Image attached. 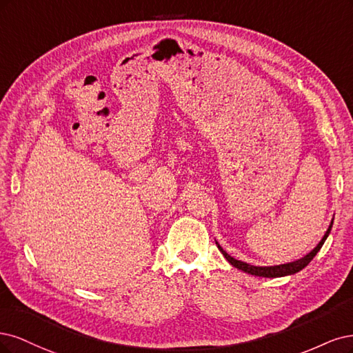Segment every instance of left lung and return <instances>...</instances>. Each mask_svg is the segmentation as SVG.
Listing matches in <instances>:
<instances>
[{
  "mask_svg": "<svg viewBox=\"0 0 353 353\" xmlns=\"http://www.w3.org/2000/svg\"><path fill=\"white\" fill-rule=\"evenodd\" d=\"M332 225H333V221H332V224H330L328 230L325 232L324 237L321 239V242L316 245V248L314 249L312 252H310L308 255L303 256L302 259L294 261V263L283 264V265H276V267H255V265H249V264H246V263H242V261H237V259H234L233 256H230L219 243H217V246H219V249L221 251V254L225 256V259L229 261V263H230L233 267H236V268H239V270H242V271L248 272V274L258 276V277H283V276L294 274V272L301 271L302 268H305L306 265H308V264L311 263V261L314 259V256L316 255V252L320 251L321 246L324 245V242H325V239H327L330 230H332Z\"/></svg>",
  "mask_w": 353,
  "mask_h": 353,
  "instance_id": "1",
  "label": "left lung"
}]
</instances>
